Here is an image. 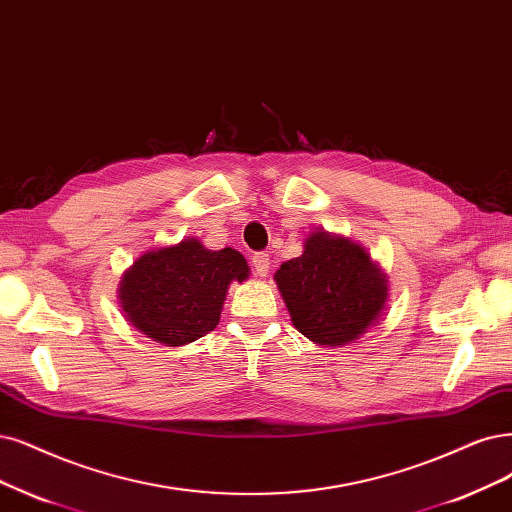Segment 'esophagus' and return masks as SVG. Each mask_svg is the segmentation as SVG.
Returning a JSON list of instances; mask_svg holds the SVG:
<instances>
[{"mask_svg": "<svg viewBox=\"0 0 512 512\" xmlns=\"http://www.w3.org/2000/svg\"><path fill=\"white\" fill-rule=\"evenodd\" d=\"M253 270L257 276H268L270 272V255L266 251H259L253 255Z\"/></svg>", "mask_w": 512, "mask_h": 512, "instance_id": "1", "label": "esophagus"}]
</instances>
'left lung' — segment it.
Wrapping results in <instances>:
<instances>
[{
    "instance_id": "8db88e82",
    "label": "left lung",
    "mask_w": 512,
    "mask_h": 512,
    "mask_svg": "<svg viewBox=\"0 0 512 512\" xmlns=\"http://www.w3.org/2000/svg\"><path fill=\"white\" fill-rule=\"evenodd\" d=\"M274 280L293 327L325 348L354 344L380 325L390 297L388 276L365 246L327 230L310 232L304 253Z\"/></svg>"
}]
</instances>
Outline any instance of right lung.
Returning a JSON list of instances; mask_svg holds the SVG:
<instances>
[{"label":"right lung","mask_w":512,"mask_h":512,"mask_svg":"<svg viewBox=\"0 0 512 512\" xmlns=\"http://www.w3.org/2000/svg\"><path fill=\"white\" fill-rule=\"evenodd\" d=\"M251 270L232 249L211 251L187 236L145 251L122 274L118 299L124 318L162 346H187L219 325L227 289Z\"/></svg>","instance_id":"right-lung-1"}]
</instances>
